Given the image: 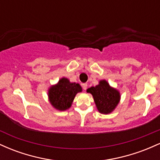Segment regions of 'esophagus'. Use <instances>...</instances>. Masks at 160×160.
I'll return each mask as SVG.
<instances>
[{"label":"esophagus","instance_id":"34e87169","mask_svg":"<svg viewBox=\"0 0 160 160\" xmlns=\"http://www.w3.org/2000/svg\"><path fill=\"white\" fill-rule=\"evenodd\" d=\"M82 89H83L84 91H86V89H87V83H82Z\"/></svg>","mask_w":160,"mask_h":160}]
</instances>
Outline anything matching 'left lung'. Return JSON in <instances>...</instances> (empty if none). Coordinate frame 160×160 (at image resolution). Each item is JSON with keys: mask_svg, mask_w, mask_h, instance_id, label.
Wrapping results in <instances>:
<instances>
[{"mask_svg": "<svg viewBox=\"0 0 160 160\" xmlns=\"http://www.w3.org/2000/svg\"><path fill=\"white\" fill-rule=\"evenodd\" d=\"M86 92L92 95L97 109L103 114L111 113L120 100V92L111 87L105 80H101L98 85L92 86Z\"/></svg>", "mask_w": 160, "mask_h": 160, "instance_id": "8db88e82", "label": "left lung"}]
</instances>
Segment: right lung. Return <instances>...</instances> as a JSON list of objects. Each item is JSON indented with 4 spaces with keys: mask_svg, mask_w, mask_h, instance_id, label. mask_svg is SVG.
<instances>
[{
    "mask_svg": "<svg viewBox=\"0 0 160 160\" xmlns=\"http://www.w3.org/2000/svg\"><path fill=\"white\" fill-rule=\"evenodd\" d=\"M80 92H82V87L80 84L71 82L68 79L63 78L49 89V101L56 109L65 111L71 108L75 95Z\"/></svg>",
    "mask_w": 160,
    "mask_h": 160,
    "instance_id": "right-lung-1",
    "label": "right lung"
}]
</instances>
